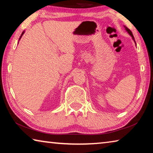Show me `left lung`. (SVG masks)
<instances>
[{
    "label": "left lung",
    "mask_w": 153,
    "mask_h": 153,
    "mask_svg": "<svg viewBox=\"0 0 153 153\" xmlns=\"http://www.w3.org/2000/svg\"><path fill=\"white\" fill-rule=\"evenodd\" d=\"M124 26V27H125V30H126V32H128L129 35H130L131 36V38H132V39H133V40L134 41V42H135V44H136V41H135V40H134V36H133V34H132V32H131L130 31V30L129 29H128V27H127L126 26H125V25H123Z\"/></svg>",
    "instance_id": "left-lung-1"
}]
</instances>
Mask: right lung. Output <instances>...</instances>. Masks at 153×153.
<instances>
[{
    "mask_svg": "<svg viewBox=\"0 0 153 153\" xmlns=\"http://www.w3.org/2000/svg\"><path fill=\"white\" fill-rule=\"evenodd\" d=\"M25 33V31H24V32H22V35H21V36H20V38H19V41L20 40V39H21V38H22V36L23 35H24V33ZM18 43H19V42H18Z\"/></svg>",
    "mask_w": 153,
    "mask_h": 153,
    "instance_id": "right-lung-1",
    "label": "right lung"
}]
</instances>
